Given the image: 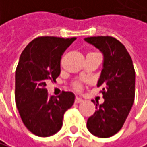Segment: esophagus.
<instances>
[{"mask_svg":"<svg viewBox=\"0 0 147 147\" xmlns=\"http://www.w3.org/2000/svg\"><path fill=\"white\" fill-rule=\"evenodd\" d=\"M81 102H83V99L82 98H78V96H77V98H75V103L78 104V103H81Z\"/></svg>","mask_w":147,"mask_h":147,"instance_id":"1","label":"esophagus"}]
</instances>
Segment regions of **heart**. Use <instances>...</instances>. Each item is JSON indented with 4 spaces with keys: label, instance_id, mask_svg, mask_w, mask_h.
Masks as SVG:
<instances>
[{
    "label": "heart",
    "instance_id": "b5f03b06",
    "mask_svg": "<svg viewBox=\"0 0 147 147\" xmlns=\"http://www.w3.org/2000/svg\"><path fill=\"white\" fill-rule=\"evenodd\" d=\"M75 88H76L77 90H80V84H76V85H75Z\"/></svg>",
    "mask_w": 147,
    "mask_h": 147
}]
</instances>
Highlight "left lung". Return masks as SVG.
Returning <instances> with one entry per match:
<instances>
[{
	"label": "left lung",
	"mask_w": 147,
	"mask_h": 147,
	"mask_svg": "<svg viewBox=\"0 0 147 147\" xmlns=\"http://www.w3.org/2000/svg\"><path fill=\"white\" fill-rule=\"evenodd\" d=\"M85 41L98 48L104 56L98 87L102 88L105 101L103 104H96V111L88 117L87 127L92 135L107 138L122 128L133 106L135 69L127 49L115 38L89 37Z\"/></svg>",
	"instance_id": "obj_1"
}]
</instances>
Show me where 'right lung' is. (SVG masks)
Instances as JSON below:
<instances>
[{
	"instance_id": "right-lung-1",
	"label": "right lung",
	"mask_w": 147,
	"mask_h": 147,
	"mask_svg": "<svg viewBox=\"0 0 147 147\" xmlns=\"http://www.w3.org/2000/svg\"><path fill=\"white\" fill-rule=\"evenodd\" d=\"M75 40L38 37L20 54L15 72L16 106L25 127L38 136L59 131L64 113L74 104L72 92L49 96L46 83L59 76L61 56Z\"/></svg>"
}]
</instances>
